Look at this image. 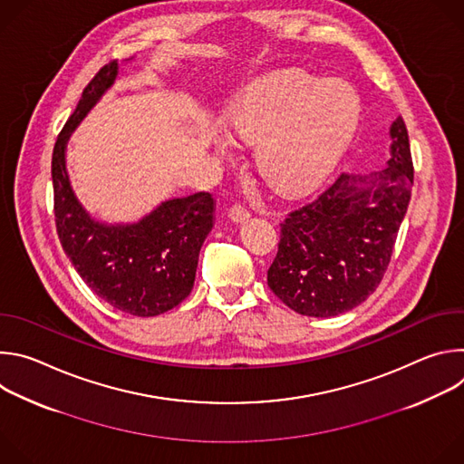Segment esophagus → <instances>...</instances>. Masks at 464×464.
Here are the masks:
<instances>
[{
	"label": "esophagus",
	"instance_id": "obj_1",
	"mask_svg": "<svg viewBox=\"0 0 464 464\" xmlns=\"http://www.w3.org/2000/svg\"><path fill=\"white\" fill-rule=\"evenodd\" d=\"M249 217H251V213H249V209L244 204H235V206L229 208V218L233 222H244Z\"/></svg>",
	"mask_w": 464,
	"mask_h": 464
}]
</instances>
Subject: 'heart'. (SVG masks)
<instances>
[{
    "label": "heart",
    "mask_w": 464,
    "mask_h": 464,
    "mask_svg": "<svg viewBox=\"0 0 464 464\" xmlns=\"http://www.w3.org/2000/svg\"><path fill=\"white\" fill-rule=\"evenodd\" d=\"M360 97L342 81L317 86L310 75L288 72L260 82L231 113V128L256 143L262 179L281 192L317 183L342 156L360 121Z\"/></svg>",
    "instance_id": "b5f03b06"
}]
</instances>
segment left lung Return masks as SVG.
<instances>
[{"label":"left lung","instance_id":"1","mask_svg":"<svg viewBox=\"0 0 464 464\" xmlns=\"http://www.w3.org/2000/svg\"><path fill=\"white\" fill-rule=\"evenodd\" d=\"M391 160L369 178L342 172L281 224L270 290L301 315L330 317L382 283L410 206L413 160L402 117L391 126Z\"/></svg>","mask_w":464,"mask_h":464}]
</instances>
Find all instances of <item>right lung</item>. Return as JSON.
I'll use <instances>...</instances> for the list:
<instances>
[{
	"mask_svg": "<svg viewBox=\"0 0 464 464\" xmlns=\"http://www.w3.org/2000/svg\"><path fill=\"white\" fill-rule=\"evenodd\" d=\"M115 75L117 60H110L88 82L56 138L51 160L54 224L65 255L101 299L121 312L150 317L190 294L198 255L213 227L215 200L204 190L174 198L131 226H102L86 215L65 172V141Z\"/></svg>",
	"mask_w": 464,
	"mask_h": 464,
	"instance_id": "right-lung-1",
	"label": "right lung"
}]
</instances>
